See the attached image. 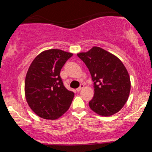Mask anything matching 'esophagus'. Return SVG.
<instances>
[{
  "label": "esophagus",
  "mask_w": 152,
  "mask_h": 152,
  "mask_svg": "<svg viewBox=\"0 0 152 152\" xmlns=\"http://www.w3.org/2000/svg\"><path fill=\"white\" fill-rule=\"evenodd\" d=\"M83 88H84V85H83V84H81V86L78 87V88H76V91H77L78 92H79L80 91H81V89H83Z\"/></svg>",
  "instance_id": "esophagus-1"
}]
</instances>
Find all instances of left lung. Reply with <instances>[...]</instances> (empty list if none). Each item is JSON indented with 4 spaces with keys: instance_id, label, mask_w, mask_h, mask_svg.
<instances>
[{
    "instance_id": "1",
    "label": "left lung",
    "mask_w": 152,
    "mask_h": 152,
    "mask_svg": "<svg viewBox=\"0 0 152 152\" xmlns=\"http://www.w3.org/2000/svg\"><path fill=\"white\" fill-rule=\"evenodd\" d=\"M77 56L84 62L94 81V96L89 107L100 116H109L126 104L131 90L130 77L126 67L114 54L94 46Z\"/></svg>"
}]
</instances>
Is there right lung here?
Masks as SVG:
<instances>
[{
	"label": "right lung",
	"instance_id": "obj_1",
	"mask_svg": "<svg viewBox=\"0 0 152 152\" xmlns=\"http://www.w3.org/2000/svg\"><path fill=\"white\" fill-rule=\"evenodd\" d=\"M72 56L60 49L46 50L29 66L25 80L26 102L41 118L57 119L70 107L74 93L64 86L60 72Z\"/></svg>",
	"mask_w": 152,
	"mask_h": 152
}]
</instances>
